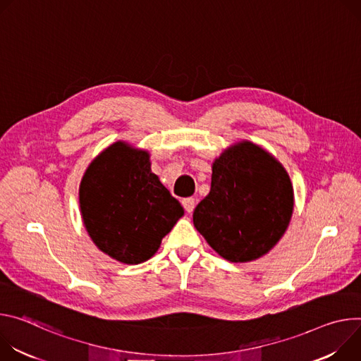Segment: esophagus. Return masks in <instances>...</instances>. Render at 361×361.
<instances>
[{"label": "esophagus", "mask_w": 361, "mask_h": 361, "mask_svg": "<svg viewBox=\"0 0 361 361\" xmlns=\"http://www.w3.org/2000/svg\"><path fill=\"white\" fill-rule=\"evenodd\" d=\"M182 205H183L185 211L188 214H190L195 209V199L193 197H186V199H183V201H182Z\"/></svg>", "instance_id": "obj_1"}]
</instances>
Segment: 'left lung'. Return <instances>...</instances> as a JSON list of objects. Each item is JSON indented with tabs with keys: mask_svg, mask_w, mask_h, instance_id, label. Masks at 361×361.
I'll use <instances>...</instances> for the list:
<instances>
[{
	"mask_svg": "<svg viewBox=\"0 0 361 361\" xmlns=\"http://www.w3.org/2000/svg\"><path fill=\"white\" fill-rule=\"evenodd\" d=\"M294 209V189L278 160L243 140L212 164L209 193L197 204L193 225L222 258L250 262L283 238Z\"/></svg>",
	"mask_w": 361,
	"mask_h": 361,
	"instance_id": "obj_1",
	"label": "left lung"
}]
</instances>
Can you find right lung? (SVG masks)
I'll return each mask as SVG.
<instances>
[{
	"mask_svg": "<svg viewBox=\"0 0 361 361\" xmlns=\"http://www.w3.org/2000/svg\"><path fill=\"white\" fill-rule=\"evenodd\" d=\"M80 212L96 247L113 259L136 265L159 250L183 208L152 173L147 150L116 142L85 172Z\"/></svg>",
	"mask_w": 361,
	"mask_h": 361,
	"instance_id": "right-lung-1",
	"label": "right lung"
}]
</instances>
